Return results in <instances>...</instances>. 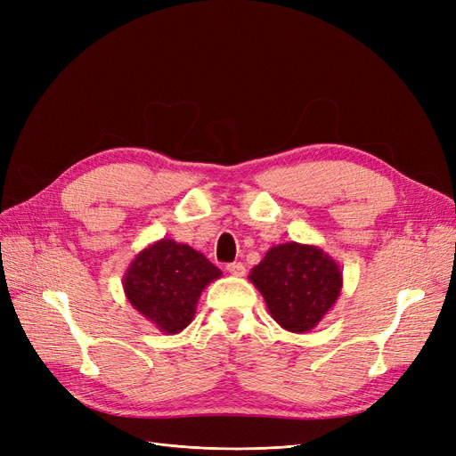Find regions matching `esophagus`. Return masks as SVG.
<instances>
[{"mask_svg": "<svg viewBox=\"0 0 456 456\" xmlns=\"http://www.w3.org/2000/svg\"><path fill=\"white\" fill-rule=\"evenodd\" d=\"M226 270H228L232 275H240V278L245 273V266L241 265V262H232V265L226 266Z\"/></svg>", "mask_w": 456, "mask_h": 456, "instance_id": "esophagus-1", "label": "esophagus"}]
</instances>
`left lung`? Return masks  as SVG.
Listing matches in <instances>:
<instances>
[{
  "instance_id": "8db88e82",
  "label": "left lung",
  "mask_w": 456,
  "mask_h": 456,
  "mask_svg": "<svg viewBox=\"0 0 456 456\" xmlns=\"http://www.w3.org/2000/svg\"><path fill=\"white\" fill-rule=\"evenodd\" d=\"M265 297L273 322L291 333H306L337 305L342 270L315 245L289 241L275 245L249 273Z\"/></svg>"
}]
</instances>
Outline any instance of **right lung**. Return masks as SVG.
Returning a JSON list of instances; mask_svg holds the SVG:
<instances>
[{"mask_svg":"<svg viewBox=\"0 0 456 456\" xmlns=\"http://www.w3.org/2000/svg\"><path fill=\"white\" fill-rule=\"evenodd\" d=\"M220 272L203 253L186 243L163 238L136 255L123 275L131 306L165 335H176L196 315L203 289Z\"/></svg>","mask_w":456,"mask_h":456,"instance_id":"add662e5","label":"right lung"}]
</instances>
